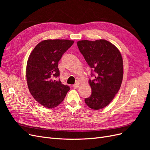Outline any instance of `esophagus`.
Here are the masks:
<instances>
[{
    "mask_svg": "<svg viewBox=\"0 0 150 150\" xmlns=\"http://www.w3.org/2000/svg\"><path fill=\"white\" fill-rule=\"evenodd\" d=\"M79 84L78 83H76V84L73 85V88H79Z\"/></svg>",
    "mask_w": 150,
    "mask_h": 150,
    "instance_id": "obj_1",
    "label": "esophagus"
}]
</instances>
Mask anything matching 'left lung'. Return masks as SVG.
<instances>
[{"label":"left lung","mask_w":150,"mask_h":150,"mask_svg":"<svg viewBox=\"0 0 150 150\" xmlns=\"http://www.w3.org/2000/svg\"><path fill=\"white\" fill-rule=\"evenodd\" d=\"M77 45L86 62L91 68L89 85L91 95L84 101L93 110L108 106L120 89L123 77L121 54L114 45L106 40H79Z\"/></svg>","instance_id":"obj_1"}]
</instances>
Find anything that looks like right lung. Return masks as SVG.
<instances>
[{
    "label": "right lung",
    "mask_w": 150,
    "mask_h": 150,
    "mask_svg": "<svg viewBox=\"0 0 150 150\" xmlns=\"http://www.w3.org/2000/svg\"><path fill=\"white\" fill-rule=\"evenodd\" d=\"M73 43L71 40H45L30 54L26 67L28 88L32 96L44 107L57 106L70 89L59 79H55L60 75L58 62Z\"/></svg>",
    "instance_id": "obj_1"
}]
</instances>
